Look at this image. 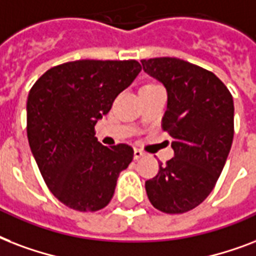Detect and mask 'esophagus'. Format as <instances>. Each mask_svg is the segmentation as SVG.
<instances>
[{
	"instance_id": "esophagus-1",
	"label": "esophagus",
	"mask_w": 256,
	"mask_h": 256,
	"mask_svg": "<svg viewBox=\"0 0 256 256\" xmlns=\"http://www.w3.org/2000/svg\"><path fill=\"white\" fill-rule=\"evenodd\" d=\"M146 155V154H144V152H142V150H138V148H134V159L138 160V159H140V158H142V156Z\"/></svg>"
}]
</instances>
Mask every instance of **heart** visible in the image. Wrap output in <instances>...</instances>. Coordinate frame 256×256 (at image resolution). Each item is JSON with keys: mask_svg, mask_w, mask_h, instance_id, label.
<instances>
[{"mask_svg": "<svg viewBox=\"0 0 256 256\" xmlns=\"http://www.w3.org/2000/svg\"><path fill=\"white\" fill-rule=\"evenodd\" d=\"M146 85H155V84H146Z\"/></svg>", "mask_w": 256, "mask_h": 256, "instance_id": "b5f03b06", "label": "heart"}]
</instances>
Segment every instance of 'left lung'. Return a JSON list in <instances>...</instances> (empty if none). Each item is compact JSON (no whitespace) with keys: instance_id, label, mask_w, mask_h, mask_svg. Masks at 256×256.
Segmentation results:
<instances>
[{"instance_id":"8db88e82","label":"left lung","mask_w":256,"mask_h":256,"mask_svg":"<svg viewBox=\"0 0 256 256\" xmlns=\"http://www.w3.org/2000/svg\"><path fill=\"white\" fill-rule=\"evenodd\" d=\"M142 64L167 89L162 126L174 138L175 152L146 182V195L162 212H187L211 194L223 171L234 138L232 96L212 72L180 58L159 57Z\"/></svg>"}]
</instances>
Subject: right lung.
<instances>
[{
    "mask_svg": "<svg viewBox=\"0 0 256 256\" xmlns=\"http://www.w3.org/2000/svg\"><path fill=\"white\" fill-rule=\"evenodd\" d=\"M142 70L136 60H78L53 66L32 86L26 132L48 188L66 207L98 211L134 159L128 144L104 146L94 126Z\"/></svg>",
    "mask_w": 256,
    "mask_h": 256,
    "instance_id": "add662e5",
    "label": "right lung"
}]
</instances>
